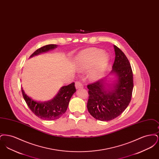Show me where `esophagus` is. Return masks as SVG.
I'll list each match as a JSON object with an SVG mask.
<instances>
[{"label": "esophagus", "instance_id": "34e87169", "mask_svg": "<svg viewBox=\"0 0 159 159\" xmlns=\"http://www.w3.org/2000/svg\"><path fill=\"white\" fill-rule=\"evenodd\" d=\"M75 86H76V88L77 89H81V88H83V84L79 82H76V83H75Z\"/></svg>", "mask_w": 159, "mask_h": 159}]
</instances>
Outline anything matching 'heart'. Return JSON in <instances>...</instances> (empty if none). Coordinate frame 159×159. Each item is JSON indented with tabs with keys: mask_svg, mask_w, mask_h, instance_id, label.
Segmentation results:
<instances>
[{
	"mask_svg": "<svg viewBox=\"0 0 159 159\" xmlns=\"http://www.w3.org/2000/svg\"><path fill=\"white\" fill-rule=\"evenodd\" d=\"M109 64V57L106 52L97 49H87L79 53L75 61L79 71H88V78L96 81L101 79L106 72Z\"/></svg>",
	"mask_w": 159,
	"mask_h": 159,
	"instance_id": "heart-1",
	"label": "heart"
}]
</instances>
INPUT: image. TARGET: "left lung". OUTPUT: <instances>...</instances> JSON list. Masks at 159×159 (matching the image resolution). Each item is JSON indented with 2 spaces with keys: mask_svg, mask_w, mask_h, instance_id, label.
<instances>
[{
  "mask_svg": "<svg viewBox=\"0 0 159 159\" xmlns=\"http://www.w3.org/2000/svg\"><path fill=\"white\" fill-rule=\"evenodd\" d=\"M115 60L110 75H114L113 83L107 78L88 85V110L97 120L109 121L120 116L128 107L134 88L132 70L127 57L114 45Z\"/></svg>",
  "mask_w": 159,
  "mask_h": 159,
  "instance_id": "obj_1",
  "label": "left lung"
}]
</instances>
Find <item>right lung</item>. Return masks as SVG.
I'll return each instance as SVG.
<instances>
[{
    "mask_svg": "<svg viewBox=\"0 0 159 159\" xmlns=\"http://www.w3.org/2000/svg\"><path fill=\"white\" fill-rule=\"evenodd\" d=\"M57 47V45H48L37 49L30 57L48 52ZM24 100L32 112L41 119L53 120L58 119L65 113L68 107L70 98L76 91L75 83L61 87L58 93L53 98L48 101H36L29 97L21 88Z\"/></svg>",
    "mask_w": 159,
    "mask_h": 159,
    "instance_id": "right-lung-1",
    "label": "right lung"
}]
</instances>
